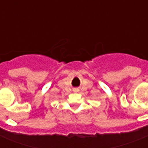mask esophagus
I'll use <instances>...</instances> for the list:
<instances>
[{"label":"esophagus","instance_id":"obj_1","mask_svg":"<svg viewBox=\"0 0 148 148\" xmlns=\"http://www.w3.org/2000/svg\"><path fill=\"white\" fill-rule=\"evenodd\" d=\"M73 92H78V89H74V90H73Z\"/></svg>","mask_w":148,"mask_h":148}]
</instances>
